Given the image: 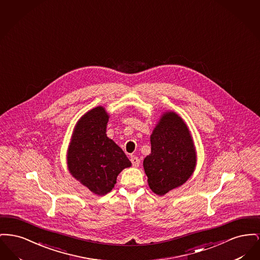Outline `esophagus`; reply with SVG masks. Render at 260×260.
<instances>
[{"label": "esophagus", "instance_id": "34e87169", "mask_svg": "<svg viewBox=\"0 0 260 260\" xmlns=\"http://www.w3.org/2000/svg\"><path fill=\"white\" fill-rule=\"evenodd\" d=\"M130 160H131V162L133 164V166L134 167H139V165H140V159H139V157L136 156V155H131V157H130Z\"/></svg>", "mask_w": 260, "mask_h": 260}]
</instances>
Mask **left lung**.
<instances>
[{"mask_svg":"<svg viewBox=\"0 0 260 260\" xmlns=\"http://www.w3.org/2000/svg\"><path fill=\"white\" fill-rule=\"evenodd\" d=\"M150 153L143 166L150 190L164 196L188 181L197 165V151L187 124L176 112L165 111L150 135Z\"/></svg>","mask_w":260,"mask_h":260,"instance_id":"1","label":"left lung"}]
</instances>
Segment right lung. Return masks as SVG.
Masks as SVG:
<instances>
[{
    "mask_svg": "<svg viewBox=\"0 0 260 260\" xmlns=\"http://www.w3.org/2000/svg\"><path fill=\"white\" fill-rule=\"evenodd\" d=\"M110 114L99 106L79 118L67 155L69 173L98 196L110 192L118 174L132 164L123 150L107 136Z\"/></svg>",
    "mask_w": 260,
    "mask_h": 260,
    "instance_id": "obj_1",
    "label": "right lung"
}]
</instances>
